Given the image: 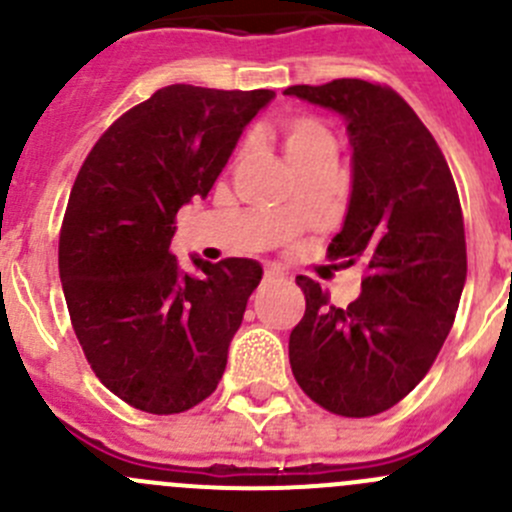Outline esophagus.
I'll list each match as a JSON object with an SVG mask.
<instances>
[{
	"mask_svg": "<svg viewBox=\"0 0 512 512\" xmlns=\"http://www.w3.org/2000/svg\"><path fill=\"white\" fill-rule=\"evenodd\" d=\"M282 270L280 267H265V280H280Z\"/></svg>",
	"mask_w": 512,
	"mask_h": 512,
	"instance_id": "esophagus-1",
	"label": "esophagus"
}]
</instances>
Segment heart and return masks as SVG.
Segmentation results:
<instances>
[{
    "instance_id": "obj_1",
    "label": "heart",
    "mask_w": 512,
    "mask_h": 512,
    "mask_svg": "<svg viewBox=\"0 0 512 512\" xmlns=\"http://www.w3.org/2000/svg\"><path fill=\"white\" fill-rule=\"evenodd\" d=\"M282 150H285L287 162L292 167L305 162L307 157L317 155L325 147H335L332 132L327 130L320 119L312 117H292L282 122Z\"/></svg>"
}]
</instances>
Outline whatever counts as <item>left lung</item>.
Instances as JSON below:
<instances>
[{
    "instance_id": "left-lung-1",
    "label": "left lung",
    "mask_w": 512,
    "mask_h": 512,
    "mask_svg": "<svg viewBox=\"0 0 512 512\" xmlns=\"http://www.w3.org/2000/svg\"><path fill=\"white\" fill-rule=\"evenodd\" d=\"M285 94L345 119L352 190L327 255L365 265L360 297L347 307L297 277L305 315L290 332L292 375L320 408L370 418L428 375L453 327L468 275L458 190L435 137L390 87L332 79Z\"/></svg>"
}]
</instances>
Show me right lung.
Listing matches in <instances>:
<instances>
[{
  "instance_id": "obj_1",
  "label": "right lung",
  "mask_w": 512,
  "mask_h": 512,
  "mask_svg": "<svg viewBox=\"0 0 512 512\" xmlns=\"http://www.w3.org/2000/svg\"><path fill=\"white\" fill-rule=\"evenodd\" d=\"M272 89L170 84L124 112L84 160L59 232V280L94 375L137 410L175 415L215 393L260 262L170 252L177 210L207 197Z\"/></svg>"
}]
</instances>
